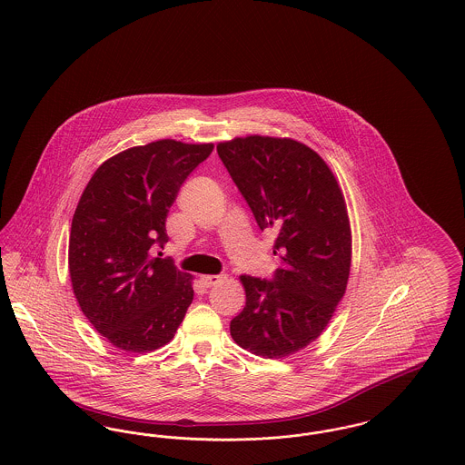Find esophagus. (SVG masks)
Segmentation results:
<instances>
[{"mask_svg": "<svg viewBox=\"0 0 465 465\" xmlns=\"http://www.w3.org/2000/svg\"><path fill=\"white\" fill-rule=\"evenodd\" d=\"M224 281L223 275H202V284L205 288H213V286H218L220 282Z\"/></svg>", "mask_w": 465, "mask_h": 465, "instance_id": "1", "label": "esophagus"}]
</instances>
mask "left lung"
Returning <instances> with one entry per match:
<instances>
[{
	"label": "left lung",
	"mask_w": 465,
	"mask_h": 465,
	"mask_svg": "<svg viewBox=\"0 0 465 465\" xmlns=\"http://www.w3.org/2000/svg\"><path fill=\"white\" fill-rule=\"evenodd\" d=\"M218 155L262 230H273L281 268L242 275L245 307L232 319L237 345L265 359L305 349L326 330L351 273L347 205L328 163L294 139L235 137Z\"/></svg>",
	"instance_id": "left-lung-1"
}]
</instances>
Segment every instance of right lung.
<instances>
[{
	"instance_id": "right-lung-1",
	"label": "right lung",
	"mask_w": 465,
	"mask_h": 465,
	"mask_svg": "<svg viewBox=\"0 0 465 465\" xmlns=\"http://www.w3.org/2000/svg\"><path fill=\"white\" fill-rule=\"evenodd\" d=\"M214 144L160 139L111 156L90 177L69 235L73 292L95 331L125 352L174 338L193 302L192 275L155 258L177 192Z\"/></svg>"
}]
</instances>
